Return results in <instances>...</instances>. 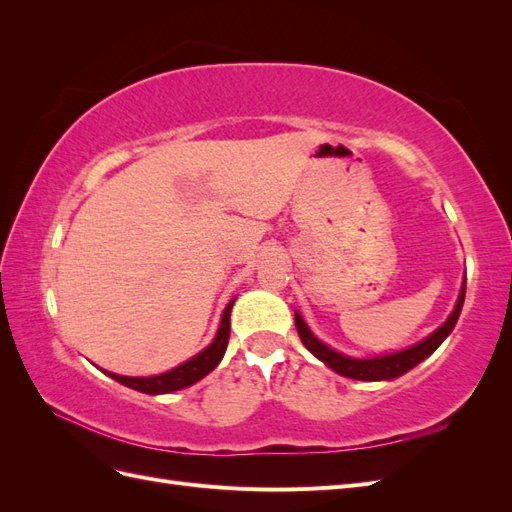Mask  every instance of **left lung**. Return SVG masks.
<instances>
[{"mask_svg": "<svg viewBox=\"0 0 512 512\" xmlns=\"http://www.w3.org/2000/svg\"><path fill=\"white\" fill-rule=\"evenodd\" d=\"M463 299H466V284H463V288L459 292V299H457L453 314L448 316V320L436 333H431L427 339H423L421 344H416L408 350L384 354V356H378V359H350V356H344V354L331 350L329 346L318 342V339L312 335V331L307 329V324L303 322V318L299 314H294V324H297V331H299V337L305 344V348L314 356H318L322 363H327L333 371H337V374H342L346 378H354V380H367V382L393 380L401 374H406V371H410L423 359H427V356L444 342L448 333L455 329L457 318H459L461 307H463Z\"/></svg>", "mask_w": 512, "mask_h": 512, "instance_id": "1", "label": "left lung"}]
</instances>
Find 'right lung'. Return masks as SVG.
Instances as JSON below:
<instances>
[{
    "mask_svg": "<svg viewBox=\"0 0 512 512\" xmlns=\"http://www.w3.org/2000/svg\"><path fill=\"white\" fill-rule=\"evenodd\" d=\"M232 303H235V299H232L228 303V307L224 309L218 335H215L213 342L203 352H198L194 359L185 361L179 367L166 371V374L151 376V378H128V376L111 374V371H106V374L115 378L117 382H121L123 386H130V389L147 393V395H162V393H170V391H179V389H185V386L198 382L200 378H205L211 369L218 367V363L222 361V356L226 352L228 337H230V309H232Z\"/></svg>",
    "mask_w": 512,
    "mask_h": 512,
    "instance_id": "right-lung-1",
    "label": "right lung"
}]
</instances>
